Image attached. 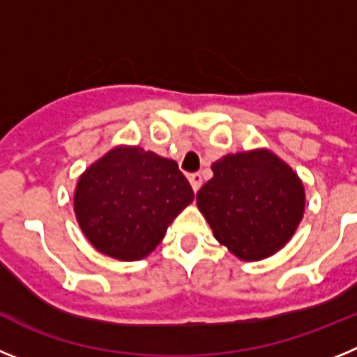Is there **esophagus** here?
Here are the masks:
<instances>
[{"label": "esophagus", "instance_id": "34e87169", "mask_svg": "<svg viewBox=\"0 0 357 357\" xmlns=\"http://www.w3.org/2000/svg\"><path fill=\"white\" fill-rule=\"evenodd\" d=\"M189 182H191V188H193V191L197 193L198 189H200V185H202V175H200V173H191V175H189Z\"/></svg>", "mask_w": 357, "mask_h": 357}]
</instances>
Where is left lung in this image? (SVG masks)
<instances>
[{
  "label": "left lung",
  "instance_id": "left-lung-1",
  "mask_svg": "<svg viewBox=\"0 0 357 357\" xmlns=\"http://www.w3.org/2000/svg\"><path fill=\"white\" fill-rule=\"evenodd\" d=\"M197 193L213 234L243 261L270 257L295 234L304 216L302 181L270 150L225 155Z\"/></svg>",
  "mask_w": 357,
  "mask_h": 357
}]
</instances>
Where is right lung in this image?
<instances>
[{
  "label": "right lung",
  "mask_w": 357,
  "mask_h": 357,
  "mask_svg": "<svg viewBox=\"0 0 357 357\" xmlns=\"http://www.w3.org/2000/svg\"><path fill=\"white\" fill-rule=\"evenodd\" d=\"M195 193L178 164L139 146H116L82 173L75 214L98 252L139 261L162 241Z\"/></svg>",
  "instance_id": "add662e5"
}]
</instances>
